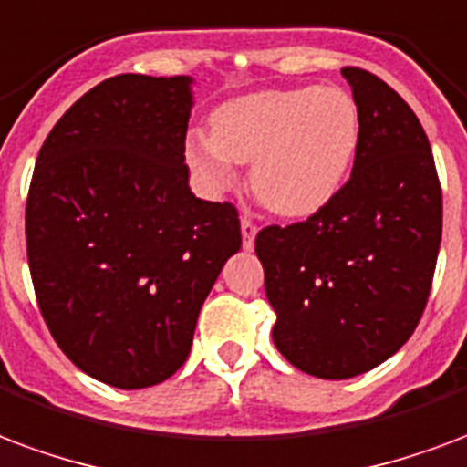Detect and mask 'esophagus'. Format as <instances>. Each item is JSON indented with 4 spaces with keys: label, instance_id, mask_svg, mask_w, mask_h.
<instances>
[{
    "label": "esophagus",
    "instance_id": "1",
    "mask_svg": "<svg viewBox=\"0 0 467 467\" xmlns=\"http://www.w3.org/2000/svg\"><path fill=\"white\" fill-rule=\"evenodd\" d=\"M240 227H243V247L244 250H252L254 247V234H257V224L252 223L250 217L244 215L240 220Z\"/></svg>",
    "mask_w": 467,
    "mask_h": 467
}]
</instances>
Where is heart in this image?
I'll list each match as a JSON object with an SVG mask.
<instances>
[{
	"label": "heart",
	"mask_w": 467,
	"mask_h": 467,
	"mask_svg": "<svg viewBox=\"0 0 467 467\" xmlns=\"http://www.w3.org/2000/svg\"><path fill=\"white\" fill-rule=\"evenodd\" d=\"M210 133L185 146L202 181L227 188L233 161L252 163L250 188L262 205L282 217H306L347 181L361 140V110L341 86L262 91L217 109Z\"/></svg>",
	"instance_id": "b5f03b06"
}]
</instances>
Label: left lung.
Returning a JSON list of instances; mask_svg holds the SVG:
<instances>
[{"label": "left lung", "mask_w": 467, "mask_h": 467, "mask_svg": "<svg viewBox=\"0 0 467 467\" xmlns=\"http://www.w3.org/2000/svg\"><path fill=\"white\" fill-rule=\"evenodd\" d=\"M341 76L361 110L351 178L314 215L254 240L275 347L319 379L371 371L410 339L443 233L436 161L416 113L379 76L357 67Z\"/></svg>", "instance_id": "1"}]
</instances>
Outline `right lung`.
<instances>
[{
    "label": "right lung",
    "mask_w": 467,
    "mask_h": 467,
    "mask_svg": "<svg viewBox=\"0 0 467 467\" xmlns=\"http://www.w3.org/2000/svg\"><path fill=\"white\" fill-rule=\"evenodd\" d=\"M188 76L120 74L57 120L26 198L41 317L81 371L116 389L171 379L243 233L188 188Z\"/></svg>",
    "instance_id": "obj_1"
}]
</instances>
